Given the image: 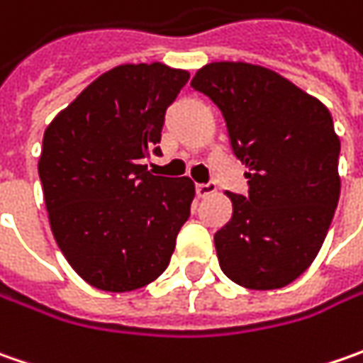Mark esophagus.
<instances>
[{
	"label": "esophagus",
	"instance_id": "esophagus-1",
	"mask_svg": "<svg viewBox=\"0 0 363 363\" xmlns=\"http://www.w3.org/2000/svg\"><path fill=\"white\" fill-rule=\"evenodd\" d=\"M196 191H198V196H200V198H208V196L216 194V184H214V182L198 184V186H196Z\"/></svg>",
	"mask_w": 363,
	"mask_h": 363
}]
</instances>
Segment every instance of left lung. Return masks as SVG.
<instances>
[{
	"label": "left lung",
	"instance_id": "obj_1",
	"mask_svg": "<svg viewBox=\"0 0 363 363\" xmlns=\"http://www.w3.org/2000/svg\"><path fill=\"white\" fill-rule=\"evenodd\" d=\"M191 86L222 111L248 167V196L226 191L232 218L214 234L220 269L246 289L286 286L315 260L340 200V137L328 106L257 64H206Z\"/></svg>",
	"mask_w": 363,
	"mask_h": 363
}]
</instances>
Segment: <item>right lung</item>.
I'll return each mask as SVG.
<instances>
[{
    "label": "right lung",
    "instance_id": "obj_1",
    "mask_svg": "<svg viewBox=\"0 0 363 363\" xmlns=\"http://www.w3.org/2000/svg\"><path fill=\"white\" fill-rule=\"evenodd\" d=\"M189 72L121 64L91 82L44 131L38 174L50 228L89 285L125 293L167 269L196 196L189 177L147 172L167 106Z\"/></svg>",
    "mask_w": 363,
    "mask_h": 363
}]
</instances>
